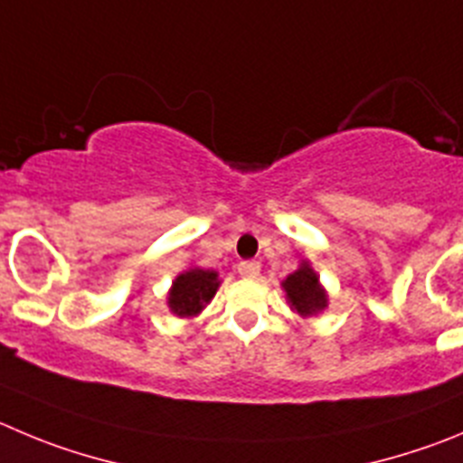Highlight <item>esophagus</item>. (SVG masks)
Returning <instances> with one entry per match:
<instances>
[{"mask_svg":"<svg viewBox=\"0 0 463 463\" xmlns=\"http://www.w3.org/2000/svg\"><path fill=\"white\" fill-rule=\"evenodd\" d=\"M237 274L244 279H258L260 276V262L258 260H244L237 265Z\"/></svg>","mask_w":463,"mask_h":463,"instance_id":"1","label":"esophagus"}]
</instances>
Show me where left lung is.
<instances>
[{
    "label": "left lung",
    "mask_w": 463,
    "mask_h": 463,
    "mask_svg": "<svg viewBox=\"0 0 463 463\" xmlns=\"http://www.w3.org/2000/svg\"><path fill=\"white\" fill-rule=\"evenodd\" d=\"M280 288H283L288 306L301 317H313L329 306V295L308 260H301L292 274L285 276Z\"/></svg>",
    "instance_id": "obj_1"
}]
</instances>
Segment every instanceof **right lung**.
I'll list each match as a JSON object with an SVG mask.
<instances>
[{
  "mask_svg": "<svg viewBox=\"0 0 463 463\" xmlns=\"http://www.w3.org/2000/svg\"><path fill=\"white\" fill-rule=\"evenodd\" d=\"M219 274L214 269H203V267H189L180 271L171 283V290L166 295V306L175 317L192 319L203 313L212 297L217 295Z\"/></svg>",
  "mask_w": 463,
  "mask_h": 463,
  "instance_id": "obj_1",
  "label": "right lung"
}]
</instances>
